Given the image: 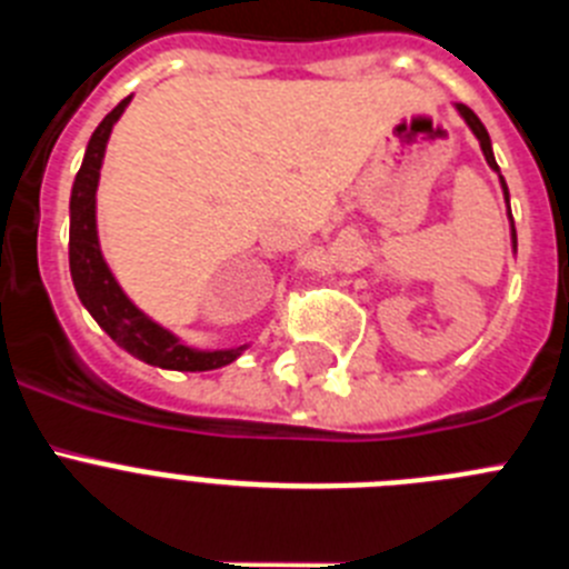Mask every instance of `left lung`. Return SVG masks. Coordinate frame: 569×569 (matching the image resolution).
<instances>
[{
    "mask_svg": "<svg viewBox=\"0 0 569 569\" xmlns=\"http://www.w3.org/2000/svg\"><path fill=\"white\" fill-rule=\"evenodd\" d=\"M456 108H459V113L465 116V122L470 124V130H472V133H476V139H479V142H481V150H485V159H487V164H490L492 170H499V164H496V159H492L490 136H487V130H485V124H481V119H479V116L472 113V110L467 108V104H456ZM501 188H505V196H507V184H505V179H501ZM512 239H516V230H512Z\"/></svg>",
    "mask_w": 569,
    "mask_h": 569,
    "instance_id": "left-lung-1",
    "label": "left lung"
}]
</instances>
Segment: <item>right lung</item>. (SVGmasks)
Wrapping results in <instances>:
<instances>
[{
	"label": "right lung",
	"mask_w": 569,
	"mask_h": 569,
	"mask_svg": "<svg viewBox=\"0 0 569 569\" xmlns=\"http://www.w3.org/2000/svg\"><path fill=\"white\" fill-rule=\"evenodd\" d=\"M130 97L116 104L102 119L93 136H90L88 150H84V162L73 182L70 193V276H73V288L90 316L99 321V328L110 336L119 347H124L130 356L148 361V365L164 367V370H216L224 367L244 350H193L182 345L173 333L159 328L150 321L142 310L136 308L133 301L122 293L116 284L113 273L108 270L99 250L97 239V184L99 168H102L104 144L113 130L116 119L128 108Z\"/></svg>",
	"instance_id": "add662e5"
}]
</instances>
